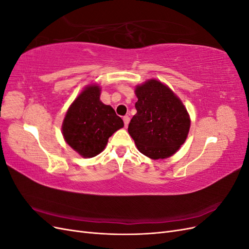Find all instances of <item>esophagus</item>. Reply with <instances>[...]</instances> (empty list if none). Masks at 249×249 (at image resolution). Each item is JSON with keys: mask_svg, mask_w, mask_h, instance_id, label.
Segmentation results:
<instances>
[{"mask_svg": "<svg viewBox=\"0 0 249 249\" xmlns=\"http://www.w3.org/2000/svg\"><path fill=\"white\" fill-rule=\"evenodd\" d=\"M129 123H130V117H129V116H124V126L129 125Z\"/></svg>", "mask_w": 249, "mask_h": 249, "instance_id": "34e87169", "label": "esophagus"}]
</instances>
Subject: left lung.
Returning a JSON list of instances; mask_svg holds the SVG:
<instances>
[{
  "label": "left lung",
  "instance_id": "obj_1",
  "mask_svg": "<svg viewBox=\"0 0 249 249\" xmlns=\"http://www.w3.org/2000/svg\"><path fill=\"white\" fill-rule=\"evenodd\" d=\"M137 113L127 131L140 153L154 160L175 154L185 142L190 127L187 110L171 90L149 80L135 90Z\"/></svg>",
  "mask_w": 249,
  "mask_h": 249
}]
</instances>
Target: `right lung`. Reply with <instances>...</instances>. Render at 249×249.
I'll return each mask as SVG.
<instances>
[{
    "label": "right lung",
    "instance_id": "obj_1",
    "mask_svg": "<svg viewBox=\"0 0 249 249\" xmlns=\"http://www.w3.org/2000/svg\"><path fill=\"white\" fill-rule=\"evenodd\" d=\"M99 86L85 88L67 111L62 132L67 144L85 158L99 155L112 134L124 126L111 106L100 101Z\"/></svg>",
    "mask_w": 249,
    "mask_h": 249
}]
</instances>
